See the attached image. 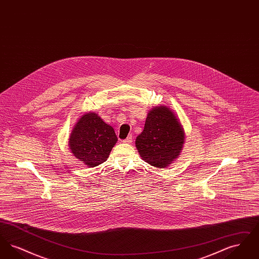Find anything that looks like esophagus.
Returning <instances> with one entry per match:
<instances>
[{
  "instance_id": "34e87169",
  "label": "esophagus",
  "mask_w": 259,
  "mask_h": 259,
  "mask_svg": "<svg viewBox=\"0 0 259 259\" xmlns=\"http://www.w3.org/2000/svg\"><path fill=\"white\" fill-rule=\"evenodd\" d=\"M122 142L125 144H131L132 143V136H128Z\"/></svg>"
}]
</instances>
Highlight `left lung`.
<instances>
[{"label": "left lung", "mask_w": 259, "mask_h": 259, "mask_svg": "<svg viewBox=\"0 0 259 259\" xmlns=\"http://www.w3.org/2000/svg\"><path fill=\"white\" fill-rule=\"evenodd\" d=\"M184 138V129L172 111L156 107L148 112L145 128L136 139V147L148 164L165 168L179 156Z\"/></svg>", "instance_id": "1"}]
</instances>
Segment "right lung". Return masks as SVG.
<instances>
[{
    "instance_id": "right-lung-1",
    "label": "right lung",
    "mask_w": 259,
    "mask_h": 259,
    "mask_svg": "<svg viewBox=\"0 0 259 259\" xmlns=\"http://www.w3.org/2000/svg\"><path fill=\"white\" fill-rule=\"evenodd\" d=\"M116 142L113 128L97 113L90 112L75 125L70 137V148L77 159L88 167H95L107 160Z\"/></svg>"
}]
</instances>
